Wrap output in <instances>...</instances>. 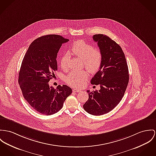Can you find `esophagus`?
Returning <instances> with one entry per match:
<instances>
[{
    "label": "esophagus",
    "instance_id": "1",
    "mask_svg": "<svg viewBox=\"0 0 156 156\" xmlns=\"http://www.w3.org/2000/svg\"><path fill=\"white\" fill-rule=\"evenodd\" d=\"M73 91L75 93H79L81 91V90H80L79 89H77V88H74V89H73Z\"/></svg>",
    "mask_w": 156,
    "mask_h": 156
}]
</instances>
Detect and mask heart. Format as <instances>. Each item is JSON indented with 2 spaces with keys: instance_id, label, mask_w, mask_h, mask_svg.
Masks as SVG:
<instances>
[{
  "instance_id": "1",
  "label": "heart",
  "mask_w": 156,
  "mask_h": 156,
  "mask_svg": "<svg viewBox=\"0 0 156 156\" xmlns=\"http://www.w3.org/2000/svg\"><path fill=\"white\" fill-rule=\"evenodd\" d=\"M72 54L84 59L85 67L91 73H96L100 68L102 63V53L99 49L94 48L93 45L82 40L75 41L71 48ZM70 56L64 54L60 58V65L64 71L69 67ZM88 77V73L84 71H73L66 77V82L73 87H79L84 84Z\"/></svg>"
}]
</instances>
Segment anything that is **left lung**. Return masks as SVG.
I'll list each match as a JSON object with an SVG mask.
<instances>
[{"mask_svg": "<svg viewBox=\"0 0 156 156\" xmlns=\"http://www.w3.org/2000/svg\"><path fill=\"white\" fill-rule=\"evenodd\" d=\"M93 40L102 53L99 71L91 80L100 85V90L90 92L84 110L93 115H102L110 112L120 102L129 83V71L125 54L120 46L110 37L96 34Z\"/></svg>", "mask_w": 156, "mask_h": 156, "instance_id": "obj_1", "label": "left lung"}]
</instances>
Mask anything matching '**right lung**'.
Returning <instances> with one entry per match:
<instances>
[{
    "instance_id": "1",
    "label": "right lung",
    "mask_w": 156,
    "mask_h": 156,
    "mask_svg": "<svg viewBox=\"0 0 156 156\" xmlns=\"http://www.w3.org/2000/svg\"><path fill=\"white\" fill-rule=\"evenodd\" d=\"M68 41L59 35L41 36L31 43L24 56L19 85L24 98L40 113L50 115L58 112L72 93L66 85L55 89L48 84L58 70V53L62 44Z\"/></svg>"
}]
</instances>
